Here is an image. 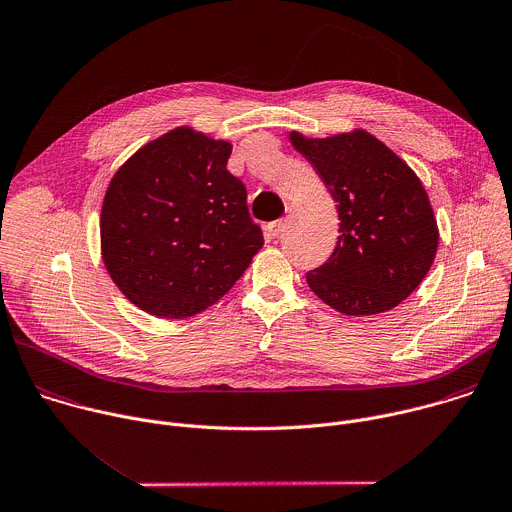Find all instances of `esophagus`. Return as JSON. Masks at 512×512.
I'll return each instance as SVG.
<instances>
[{"instance_id":"34e87169","label":"esophagus","mask_w":512,"mask_h":512,"mask_svg":"<svg viewBox=\"0 0 512 512\" xmlns=\"http://www.w3.org/2000/svg\"><path fill=\"white\" fill-rule=\"evenodd\" d=\"M283 227H285V219L273 221V223H269V225H267V235H269L271 239H275V237H279V233L283 231Z\"/></svg>"}]
</instances>
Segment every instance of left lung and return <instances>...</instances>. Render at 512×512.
<instances>
[{
	"instance_id": "1",
	"label": "left lung",
	"mask_w": 512,
	"mask_h": 512,
	"mask_svg": "<svg viewBox=\"0 0 512 512\" xmlns=\"http://www.w3.org/2000/svg\"><path fill=\"white\" fill-rule=\"evenodd\" d=\"M337 203L339 237L331 257L307 271L311 291L346 315L396 307L426 277L438 227L414 170L364 130L329 138L291 132Z\"/></svg>"
}]
</instances>
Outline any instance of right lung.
<instances>
[{"mask_svg": "<svg viewBox=\"0 0 512 512\" xmlns=\"http://www.w3.org/2000/svg\"><path fill=\"white\" fill-rule=\"evenodd\" d=\"M231 144L191 128L142 146L102 205L104 265L140 309L168 319L219 301L263 245L247 189L227 170Z\"/></svg>", "mask_w": 512, "mask_h": 512, "instance_id": "obj_1", "label": "right lung"}]
</instances>
